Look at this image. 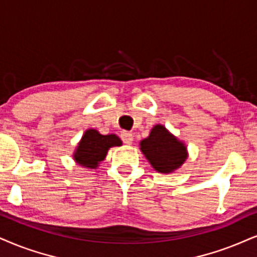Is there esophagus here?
I'll return each mask as SVG.
<instances>
[{"label": "esophagus", "instance_id": "1", "mask_svg": "<svg viewBox=\"0 0 257 257\" xmlns=\"http://www.w3.org/2000/svg\"><path fill=\"white\" fill-rule=\"evenodd\" d=\"M120 138H121L123 144L130 145V144H132V142H134V135H132L131 132H127V131L121 132V135H120Z\"/></svg>", "mask_w": 257, "mask_h": 257}]
</instances>
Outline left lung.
Returning <instances> with one entry per match:
<instances>
[{"mask_svg": "<svg viewBox=\"0 0 257 257\" xmlns=\"http://www.w3.org/2000/svg\"><path fill=\"white\" fill-rule=\"evenodd\" d=\"M141 150L151 166L160 173L173 172L187 158L185 145L162 125L155 126L150 136L141 142Z\"/></svg>", "mask_w": 257, "mask_h": 257, "instance_id": "left-lung-1", "label": "left lung"}]
</instances>
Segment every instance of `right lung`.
Masks as SVG:
<instances>
[{
  "label": "right lung",
  "instance_id": "add662e5",
  "mask_svg": "<svg viewBox=\"0 0 257 257\" xmlns=\"http://www.w3.org/2000/svg\"><path fill=\"white\" fill-rule=\"evenodd\" d=\"M119 145H121V141L115 135L103 136L96 130H88L82 137L74 157L81 166L96 168L104 160L108 149Z\"/></svg>",
  "mask_w": 257,
  "mask_h": 257
}]
</instances>
